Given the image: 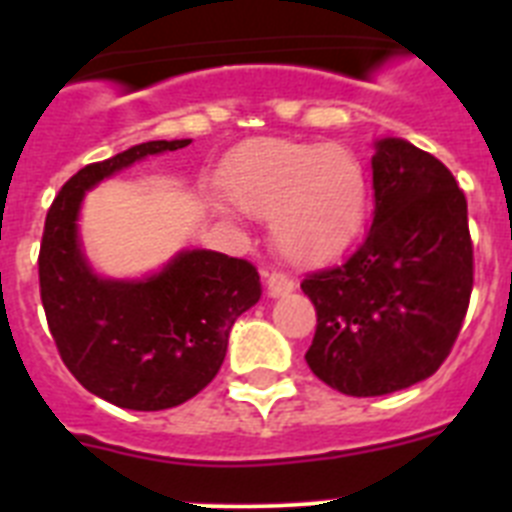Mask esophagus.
<instances>
[{
  "label": "esophagus",
  "instance_id": "34e87169",
  "mask_svg": "<svg viewBox=\"0 0 512 512\" xmlns=\"http://www.w3.org/2000/svg\"><path fill=\"white\" fill-rule=\"evenodd\" d=\"M297 284L284 274H266V292L269 297H287L295 292Z\"/></svg>",
  "mask_w": 512,
  "mask_h": 512
}]
</instances>
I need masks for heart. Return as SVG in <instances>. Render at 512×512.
I'll use <instances>...</instances> for the list:
<instances>
[{
	"label": "heart",
	"instance_id": "heart-1",
	"mask_svg": "<svg viewBox=\"0 0 512 512\" xmlns=\"http://www.w3.org/2000/svg\"><path fill=\"white\" fill-rule=\"evenodd\" d=\"M223 189L243 212L269 217L271 243L297 266L338 256L369 207L361 158L346 146L310 140H251L228 158Z\"/></svg>",
	"mask_w": 512,
	"mask_h": 512
}]
</instances>
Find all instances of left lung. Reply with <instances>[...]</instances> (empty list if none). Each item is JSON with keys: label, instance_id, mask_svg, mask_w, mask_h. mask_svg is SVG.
<instances>
[{"label": "left lung", "instance_id": "left-lung-1", "mask_svg": "<svg viewBox=\"0 0 512 512\" xmlns=\"http://www.w3.org/2000/svg\"><path fill=\"white\" fill-rule=\"evenodd\" d=\"M374 220L343 264L310 274L318 310L305 361L328 387L379 397L431 377L472 295L467 200L451 171L410 140H374Z\"/></svg>", "mask_w": 512, "mask_h": 512}]
</instances>
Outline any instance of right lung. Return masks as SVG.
Segmentation results:
<instances>
[{"instance_id": "obj_1", "label": "right lung", "mask_w": 512, "mask_h": 512, "mask_svg": "<svg viewBox=\"0 0 512 512\" xmlns=\"http://www.w3.org/2000/svg\"><path fill=\"white\" fill-rule=\"evenodd\" d=\"M192 140H148L84 166L45 217L40 297L63 364L92 395L125 410H166L215 379L230 328L261 300L259 271L207 248H182L143 277H104L89 261L79 217L87 192L148 156Z\"/></svg>"}]
</instances>
